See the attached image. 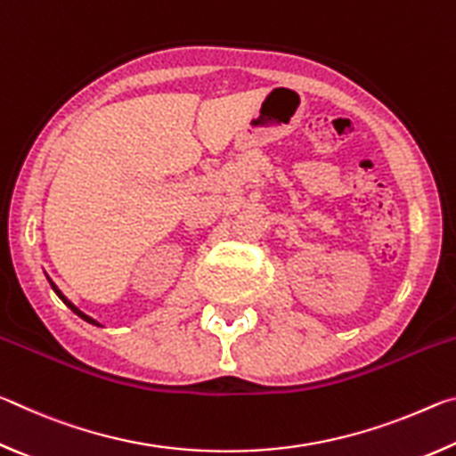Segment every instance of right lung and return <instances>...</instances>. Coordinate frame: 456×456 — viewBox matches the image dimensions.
Segmentation results:
<instances>
[{
    "instance_id": "right-lung-1",
    "label": "right lung",
    "mask_w": 456,
    "mask_h": 456,
    "mask_svg": "<svg viewBox=\"0 0 456 456\" xmlns=\"http://www.w3.org/2000/svg\"><path fill=\"white\" fill-rule=\"evenodd\" d=\"M45 277H48V275H45ZM48 281H50V285H52V289L53 291H56V296L61 299V302H64L68 307H70V310L76 314V315H78V318H82L84 322H88V323H92V326H100V323L94 320V318H90V315H86V314H84L82 310H78V307H76L72 302H70V299H68L66 296H64V293H61L60 289H58V285L56 283H53L52 280H50V277H48Z\"/></svg>"
}]
</instances>
